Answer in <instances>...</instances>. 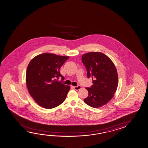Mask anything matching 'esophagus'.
Masks as SVG:
<instances>
[{
    "label": "esophagus",
    "instance_id": "obj_1",
    "mask_svg": "<svg viewBox=\"0 0 148 148\" xmlns=\"http://www.w3.org/2000/svg\"><path fill=\"white\" fill-rule=\"evenodd\" d=\"M73 88H74V89H75V90H79L82 88V86H79V85H78L77 86H73Z\"/></svg>",
    "mask_w": 148,
    "mask_h": 148
}]
</instances>
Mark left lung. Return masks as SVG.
I'll return each instance as SVG.
<instances>
[{
  "mask_svg": "<svg viewBox=\"0 0 148 148\" xmlns=\"http://www.w3.org/2000/svg\"><path fill=\"white\" fill-rule=\"evenodd\" d=\"M82 63L88 78H92L93 85L86 88L88 96L84 101L93 108L106 105L113 97L118 86V74L109 57L102 53L91 52L82 55Z\"/></svg>",
  "mask_w": 148,
  "mask_h": 148,
  "instance_id": "obj_1",
  "label": "left lung"
}]
</instances>
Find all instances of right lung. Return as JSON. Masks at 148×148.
<instances>
[{"label": "right lung", "mask_w": 148, "mask_h": 148, "mask_svg": "<svg viewBox=\"0 0 148 148\" xmlns=\"http://www.w3.org/2000/svg\"><path fill=\"white\" fill-rule=\"evenodd\" d=\"M69 56L45 53L31 60L27 66L25 81L30 95L40 107L52 109L65 100L70 86L57 81L64 79L59 69Z\"/></svg>", "instance_id": "right-lung-1"}]
</instances>
